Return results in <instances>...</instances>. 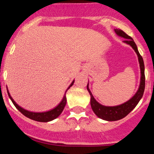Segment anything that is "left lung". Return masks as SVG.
<instances>
[{"instance_id":"1","label":"left lung","mask_w":154,"mask_h":154,"mask_svg":"<svg viewBox=\"0 0 154 154\" xmlns=\"http://www.w3.org/2000/svg\"><path fill=\"white\" fill-rule=\"evenodd\" d=\"M115 32L118 35L125 38L124 42L131 45L134 50V51L137 54L141 69V81L138 91L136 92V94L130 100L126 101L124 104H122L118 106H114V107H107V106L101 105L98 101H96V99L93 96V95H92L90 89H89L88 84L87 89H88L89 93L90 95V104H91L92 110L98 117L104 120H106V121H117V120L122 119L126 116L128 114H129V112H131L135 108L139 101L142 99L144 91H145V65H144L143 58H142V57L141 56L139 51H138L136 44L134 42L131 36L128 35L122 29H116Z\"/></svg>"}]
</instances>
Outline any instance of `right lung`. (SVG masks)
I'll return each mask as SVG.
<instances>
[{
    "label": "right lung",
    "instance_id": "obj_1",
    "mask_svg": "<svg viewBox=\"0 0 154 154\" xmlns=\"http://www.w3.org/2000/svg\"><path fill=\"white\" fill-rule=\"evenodd\" d=\"M73 83H74V81L72 82V83H71V85H69V88H67V90L70 88L71 86H72ZM67 90H66L65 94H64L62 101L59 103V104H58V106H56L55 108L53 109V110H50V111L44 112H30V111H28V110H25V109L22 108V107H20V106L18 105V104L15 103V101L13 100V99L11 97L10 94H9V93L8 90H7V93H8V95H9V98H10L11 101H12V103H13L14 105L15 106V107H16V108L18 109L19 111L21 112L23 115H24L25 116L30 119L35 120V121L41 122H47L52 121V120L56 119L57 117L59 116L60 114L62 112L63 110H64V107H65V105H66V91H67Z\"/></svg>",
    "mask_w": 154,
    "mask_h": 154
}]
</instances>
